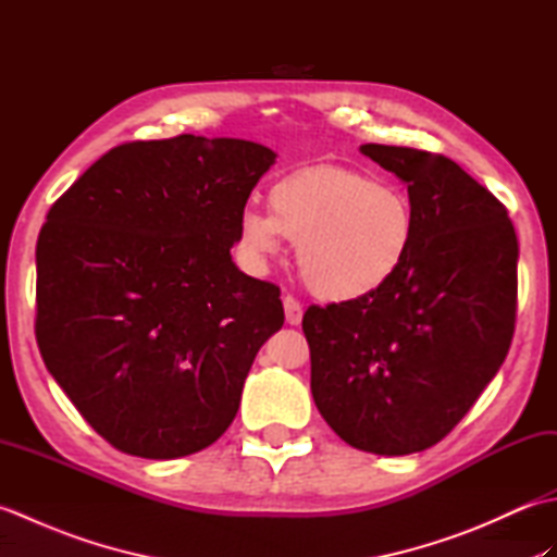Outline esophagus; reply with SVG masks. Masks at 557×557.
Instances as JSON below:
<instances>
[{
	"instance_id": "34e87169",
	"label": "esophagus",
	"mask_w": 557,
	"mask_h": 557,
	"mask_svg": "<svg viewBox=\"0 0 557 557\" xmlns=\"http://www.w3.org/2000/svg\"><path fill=\"white\" fill-rule=\"evenodd\" d=\"M285 318H287V323L289 325H299L301 323V315H304V309H301V304L292 297V294H287L285 297Z\"/></svg>"
}]
</instances>
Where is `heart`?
<instances>
[{
	"instance_id": "1",
	"label": "heart",
	"mask_w": 557,
	"mask_h": 557,
	"mask_svg": "<svg viewBox=\"0 0 557 557\" xmlns=\"http://www.w3.org/2000/svg\"><path fill=\"white\" fill-rule=\"evenodd\" d=\"M270 212L246 208L239 246L253 265L277 256L282 236L299 246V268L318 297L361 299L385 287L409 258L417 218L395 186L351 170L287 174L268 194Z\"/></svg>"
}]
</instances>
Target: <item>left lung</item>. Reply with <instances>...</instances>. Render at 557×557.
I'll return each mask as SVG.
<instances>
[{"label": "left lung", "instance_id": "obj_1", "mask_svg": "<svg viewBox=\"0 0 557 557\" xmlns=\"http://www.w3.org/2000/svg\"><path fill=\"white\" fill-rule=\"evenodd\" d=\"M361 152L407 184L417 232L385 287L304 313L311 393L351 447L411 455L465 419L510 351L519 246L507 208L457 162L399 146Z\"/></svg>", "mask_w": 557, "mask_h": 557}]
</instances>
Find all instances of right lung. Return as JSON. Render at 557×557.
Instances as JSON below:
<instances>
[{"label": "right lung", "instance_id": "1", "mask_svg": "<svg viewBox=\"0 0 557 557\" xmlns=\"http://www.w3.org/2000/svg\"><path fill=\"white\" fill-rule=\"evenodd\" d=\"M272 162L242 138L134 140L47 212L35 337L81 417L122 453L176 459L215 443L285 323L280 287L230 253Z\"/></svg>", "mask_w": 557, "mask_h": 557}]
</instances>
